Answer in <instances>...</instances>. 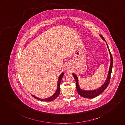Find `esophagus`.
<instances>
[{"mask_svg": "<svg viewBox=\"0 0 125 125\" xmlns=\"http://www.w3.org/2000/svg\"><path fill=\"white\" fill-rule=\"evenodd\" d=\"M64 70H65V72H66V73H69L71 71V69L70 68L69 65H66L65 67V68H64Z\"/></svg>", "mask_w": 125, "mask_h": 125, "instance_id": "obj_1", "label": "esophagus"}]
</instances>
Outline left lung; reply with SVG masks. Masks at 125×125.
Wrapping results in <instances>:
<instances>
[{"label": "left lung", "instance_id": "left-lung-1", "mask_svg": "<svg viewBox=\"0 0 125 125\" xmlns=\"http://www.w3.org/2000/svg\"><path fill=\"white\" fill-rule=\"evenodd\" d=\"M99 36L104 42L106 43V45H107V48L108 49L109 53L110 56V67H109V71H108V76L107 77V78H106L104 83L97 89H94V90H83V89H82L80 87V86L79 84V79H78L77 76L75 73H72V75L74 77V79L76 81V88H77V90L78 94L81 96L84 97V98H86L92 99V98H94L95 97H97L98 95L101 94L106 89V88L108 86V84H109V82H110V80L112 69V67H113L112 56L111 55V52L110 51L109 48L108 47V45L106 42V41L105 40V39H104V38L103 37L102 35H100Z\"/></svg>", "mask_w": 125, "mask_h": 125}]
</instances>
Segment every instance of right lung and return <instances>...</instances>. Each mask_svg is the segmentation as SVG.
Listing matches in <instances>:
<instances>
[{
  "label": "right lung",
  "mask_w": 125,
  "mask_h": 125,
  "mask_svg": "<svg viewBox=\"0 0 125 125\" xmlns=\"http://www.w3.org/2000/svg\"><path fill=\"white\" fill-rule=\"evenodd\" d=\"M64 75V73L63 72H62L61 73V74L59 75V77H58V79L57 81V89L56 90V92L54 93V94L50 96V97L47 98H45V99H41V98H39L38 97H37L35 96V95H32V96L34 98H35L36 99L39 100L40 101H46V102H49V101H52L54 100H55L57 97H58V96L59 95L60 92V83L61 81V80L62 79V78L63 77Z\"/></svg>",
  "instance_id": "1"
}]
</instances>
